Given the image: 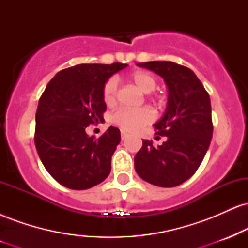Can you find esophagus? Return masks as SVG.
Returning a JSON list of instances; mask_svg holds the SVG:
<instances>
[{"label": "esophagus", "mask_w": 248, "mask_h": 248, "mask_svg": "<svg viewBox=\"0 0 248 248\" xmlns=\"http://www.w3.org/2000/svg\"><path fill=\"white\" fill-rule=\"evenodd\" d=\"M127 136H128V134L126 132H124V130H121V139H122V140H124Z\"/></svg>", "instance_id": "esophagus-1"}]
</instances>
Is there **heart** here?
Returning <instances> with one entry per match:
<instances>
[{
  "label": "heart",
  "instance_id": "heart-1",
  "mask_svg": "<svg viewBox=\"0 0 248 248\" xmlns=\"http://www.w3.org/2000/svg\"><path fill=\"white\" fill-rule=\"evenodd\" d=\"M128 80L140 90L142 93L153 92L157 85L156 77L148 71L138 70L128 76ZM118 96V82L110 78L105 82L102 88V98L107 106H113ZM154 120V113L150 108L142 107L139 109H119L112 115V122L126 132H138Z\"/></svg>",
  "mask_w": 248,
  "mask_h": 248
}]
</instances>
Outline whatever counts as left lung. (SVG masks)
<instances>
[{
    "label": "left lung",
    "mask_w": 248,
    "mask_h": 248,
    "mask_svg": "<svg viewBox=\"0 0 248 248\" xmlns=\"http://www.w3.org/2000/svg\"><path fill=\"white\" fill-rule=\"evenodd\" d=\"M166 81L168 104L156 135L166 136L162 146L142 141L134 157L138 175L154 186H177L197 171L212 139L213 124L209 93L191 70L172 62H139ZM160 138V136H157Z\"/></svg>",
    "instance_id": "8db88e82"
}]
</instances>
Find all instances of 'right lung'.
<instances>
[{
	"label": "right lung",
	"instance_id": "right-lung-1",
	"mask_svg": "<svg viewBox=\"0 0 248 248\" xmlns=\"http://www.w3.org/2000/svg\"><path fill=\"white\" fill-rule=\"evenodd\" d=\"M127 64H79L51 79L38 101L35 144L43 166L62 186L86 190L105 181L120 143V130L109 127L99 139L86 127L104 120L105 82Z\"/></svg>",
	"mask_w": 248,
	"mask_h": 248
}]
</instances>
